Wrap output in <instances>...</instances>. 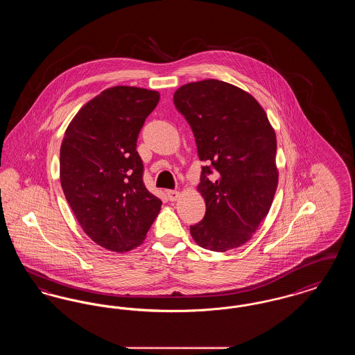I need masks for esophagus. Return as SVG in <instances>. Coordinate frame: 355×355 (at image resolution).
I'll return each mask as SVG.
<instances>
[{
    "label": "esophagus",
    "mask_w": 355,
    "mask_h": 355,
    "mask_svg": "<svg viewBox=\"0 0 355 355\" xmlns=\"http://www.w3.org/2000/svg\"><path fill=\"white\" fill-rule=\"evenodd\" d=\"M166 196H168L169 201H177V198L180 197V191H177V190H168Z\"/></svg>",
    "instance_id": "1"
}]
</instances>
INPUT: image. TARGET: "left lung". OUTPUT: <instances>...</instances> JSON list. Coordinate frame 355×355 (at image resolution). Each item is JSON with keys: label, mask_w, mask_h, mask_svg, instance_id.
Returning <instances> with one entry per match:
<instances>
[{"label": "left lung", "mask_w": 355, "mask_h": 355, "mask_svg": "<svg viewBox=\"0 0 355 355\" xmlns=\"http://www.w3.org/2000/svg\"><path fill=\"white\" fill-rule=\"evenodd\" d=\"M173 101L206 164L198 185L206 213L190 226L191 236L211 252L238 248L268 216L277 190V139L270 122L249 93L218 80L184 85ZM211 173L218 175L209 179Z\"/></svg>", "instance_id": "8db88e82"}]
</instances>
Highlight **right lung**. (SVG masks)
<instances>
[{"instance_id":"right-lung-1","label":"right lung","mask_w":355,"mask_h":355,"mask_svg":"<svg viewBox=\"0 0 355 355\" xmlns=\"http://www.w3.org/2000/svg\"><path fill=\"white\" fill-rule=\"evenodd\" d=\"M159 93L114 86L76 114L60 150V178L85 233L112 252L142 243L162 201L144 184L138 135Z\"/></svg>"}]
</instances>
